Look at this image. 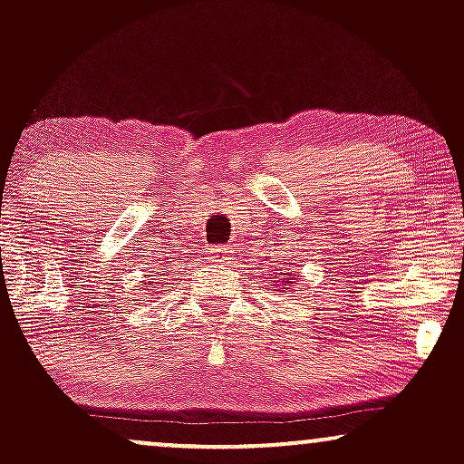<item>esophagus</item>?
I'll return each instance as SVG.
<instances>
[{
  "mask_svg": "<svg viewBox=\"0 0 464 464\" xmlns=\"http://www.w3.org/2000/svg\"><path fill=\"white\" fill-rule=\"evenodd\" d=\"M207 259L214 264H228L233 259V250L228 246H211L207 250Z\"/></svg>",
  "mask_w": 464,
  "mask_h": 464,
  "instance_id": "34e87169",
  "label": "esophagus"
}]
</instances>
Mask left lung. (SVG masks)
Segmentation results:
<instances>
[{
    "mask_svg": "<svg viewBox=\"0 0 464 464\" xmlns=\"http://www.w3.org/2000/svg\"><path fill=\"white\" fill-rule=\"evenodd\" d=\"M295 276H296V275H295ZM290 279H292V275H287V281H284V285H285V284H292Z\"/></svg>",
    "mask_w": 464,
    "mask_h": 464,
    "instance_id": "1",
    "label": "left lung"
}]
</instances>
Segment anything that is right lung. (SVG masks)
I'll use <instances>...</instances> for the list:
<instances>
[{"label":"right lung","instance_id":"obj_1","mask_svg":"<svg viewBox=\"0 0 464 464\" xmlns=\"http://www.w3.org/2000/svg\"><path fill=\"white\" fill-rule=\"evenodd\" d=\"M152 284H157V281H152ZM150 287H152V285H150Z\"/></svg>","mask_w":464,"mask_h":464}]
</instances>
